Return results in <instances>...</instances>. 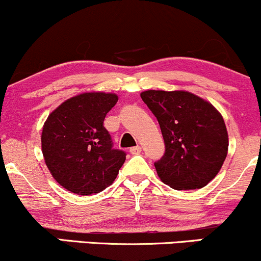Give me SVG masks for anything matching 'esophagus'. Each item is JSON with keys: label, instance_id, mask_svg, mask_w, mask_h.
Here are the masks:
<instances>
[{"label": "esophagus", "instance_id": "obj_1", "mask_svg": "<svg viewBox=\"0 0 261 261\" xmlns=\"http://www.w3.org/2000/svg\"><path fill=\"white\" fill-rule=\"evenodd\" d=\"M141 149H142V148H141V146H139V145L134 146V147L130 148V153L131 154H139L141 152Z\"/></svg>", "mask_w": 261, "mask_h": 261}]
</instances>
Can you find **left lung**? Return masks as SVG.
<instances>
[{"instance_id":"left-lung-1","label":"left lung","mask_w":261,"mask_h":261,"mask_svg":"<svg viewBox=\"0 0 261 261\" xmlns=\"http://www.w3.org/2000/svg\"><path fill=\"white\" fill-rule=\"evenodd\" d=\"M141 98L157 118L166 151L154 162L157 174L175 190L207 185L228 151V134L212 104L185 91H146Z\"/></svg>"}]
</instances>
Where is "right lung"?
Returning <instances> with one entry per match:
<instances>
[{
    "label": "right lung",
    "mask_w": 261,
    "mask_h": 261,
    "mask_svg": "<svg viewBox=\"0 0 261 261\" xmlns=\"http://www.w3.org/2000/svg\"><path fill=\"white\" fill-rule=\"evenodd\" d=\"M118 101L113 93H83L50 114L41 134L47 168L61 187L92 195L113 184L126 153L113 147L106 115Z\"/></svg>",
    "instance_id": "right-lung-1"
}]
</instances>
